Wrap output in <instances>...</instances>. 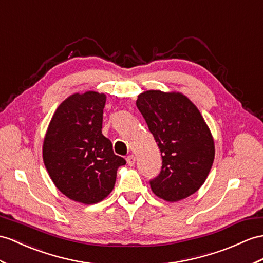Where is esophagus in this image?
<instances>
[{"label": "esophagus", "mask_w": 263, "mask_h": 263, "mask_svg": "<svg viewBox=\"0 0 263 263\" xmlns=\"http://www.w3.org/2000/svg\"><path fill=\"white\" fill-rule=\"evenodd\" d=\"M126 161H127V164H128V165H129V166H134V164H135V162H136V157L134 156V155H129V156H127Z\"/></svg>", "instance_id": "1"}]
</instances>
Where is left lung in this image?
<instances>
[{"instance_id": "left-lung-1", "label": "left lung", "mask_w": 263, "mask_h": 263, "mask_svg": "<svg viewBox=\"0 0 263 263\" xmlns=\"http://www.w3.org/2000/svg\"><path fill=\"white\" fill-rule=\"evenodd\" d=\"M136 106L161 149L163 166L151 189L166 202L184 200L205 182L212 168L215 146L197 107L178 91L146 90Z\"/></svg>"}]
</instances>
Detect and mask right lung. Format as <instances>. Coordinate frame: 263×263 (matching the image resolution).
<instances>
[{
  "label": "right lung",
  "mask_w": 263,
  "mask_h": 263,
  "mask_svg": "<svg viewBox=\"0 0 263 263\" xmlns=\"http://www.w3.org/2000/svg\"><path fill=\"white\" fill-rule=\"evenodd\" d=\"M106 99L92 90L69 96L58 106L43 139V163L55 187L86 205L111 193L117 170L126 164L101 133Z\"/></svg>",
  "instance_id": "1"
}]
</instances>
